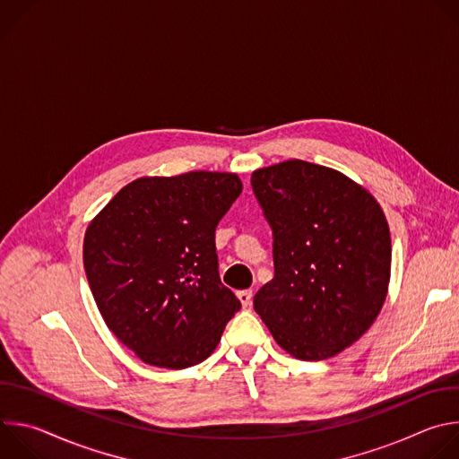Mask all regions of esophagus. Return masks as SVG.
Here are the masks:
<instances>
[{
	"label": "esophagus",
	"mask_w": 459,
	"mask_h": 459,
	"mask_svg": "<svg viewBox=\"0 0 459 459\" xmlns=\"http://www.w3.org/2000/svg\"><path fill=\"white\" fill-rule=\"evenodd\" d=\"M238 299L241 301L243 307H250V303H252V290H239L238 292Z\"/></svg>",
	"instance_id": "34e87169"
}]
</instances>
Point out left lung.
I'll list each match as a JSON object with an SVG mask.
<instances>
[{
    "label": "left lung",
    "instance_id": "8db88e82",
    "mask_svg": "<svg viewBox=\"0 0 459 459\" xmlns=\"http://www.w3.org/2000/svg\"><path fill=\"white\" fill-rule=\"evenodd\" d=\"M250 185L274 257V278L254 296V310L294 358H331L383 307L392 252L385 214L342 172L301 160L259 169Z\"/></svg>",
    "mask_w": 459,
    "mask_h": 459
}]
</instances>
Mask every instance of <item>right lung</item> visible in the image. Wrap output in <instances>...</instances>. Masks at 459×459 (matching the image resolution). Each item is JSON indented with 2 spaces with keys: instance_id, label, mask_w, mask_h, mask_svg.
<instances>
[{
  "instance_id": "right-lung-1",
  "label": "right lung",
  "mask_w": 459,
  "mask_h": 459,
  "mask_svg": "<svg viewBox=\"0 0 459 459\" xmlns=\"http://www.w3.org/2000/svg\"><path fill=\"white\" fill-rule=\"evenodd\" d=\"M241 190L239 178L227 172L140 178L89 225L83 265L96 305L145 363H202L241 308L220 280L214 239Z\"/></svg>"
}]
</instances>
